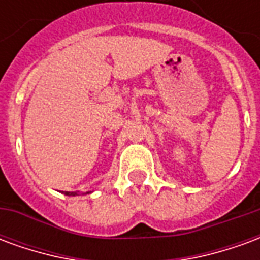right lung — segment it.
Listing matches in <instances>:
<instances>
[{
    "label": "right lung",
    "mask_w": 260,
    "mask_h": 260,
    "mask_svg": "<svg viewBox=\"0 0 260 260\" xmlns=\"http://www.w3.org/2000/svg\"><path fill=\"white\" fill-rule=\"evenodd\" d=\"M86 193H89V192H86ZM65 195L67 196H75V195H78L76 192H65Z\"/></svg>",
    "instance_id": "obj_1"
}]
</instances>
